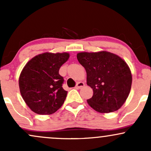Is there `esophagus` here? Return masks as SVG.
Wrapping results in <instances>:
<instances>
[{"mask_svg":"<svg viewBox=\"0 0 151 151\" xmlns=\"http://www.w3.org/2000/svg\"><path fill=\"white\" fill-rule=\"evenodd\" d=\"M84 86V83L83 82V81H79V82L77 84V85H76L75 88L76 89H81V88L83 87Z\"/></svg>","mask_w":151,"mask_h":151,"instance_id":"obj_1","label":"esophagus"}]
</instances>
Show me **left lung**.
Wrapping results in <instances>:
<instances>
[{"label":"left lung","mask_w":151,"mask_h":151,"mask_svg":"<svg viewBox=\"0 0 151 151\" xmlns=\"http://www.w3.org/2000/svg\"><path fill=\"white\" fill-rule=\"evenodd\" d=\"M78 61L85 68L86 84L93 89L90 106L99 113L117 111L125 103L132 84L131 70L126 62L107 51L79 52Z\"/></svg>","instance_id":"1"}]
</instances>
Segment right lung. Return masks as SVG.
I'll return each instance as SVG.
<instances>
[{
  "mask_svg": "<svg viewBox=\"0 0 151 151\" xmlns=\"http://www.w3.org/2000/svg\"><path fill=\"white\" fill-rule=\"evenodd\" d=\"M70 58L67 52H45L28 61L19 77V88L26 104L40 115L56 112L65 102L67 91L62 88L61 66Z\"/></svg>",
  "mask_w": 151,
  "mask_h": 151,
  "instance_id": "1",
  "label": "right lung"
}]
</instances>
